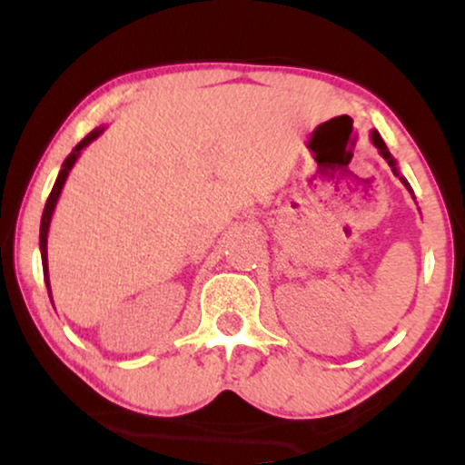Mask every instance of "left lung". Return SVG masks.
Instances as JSON below:
<instances>
[{
  "label": "left lung",
  "instance_id": "left-lung-1",
  "mask_svg": "<svg viewBox=\"0 0 465 465\" xmlns=\"http://www.w3.org/2000/svg\"><path fill=\"white\" fill-rule=\"evenodd\" d=\"M370 137H371V143H373V146H376V148H378V153H381V157H382V159H387V163H389V165H391L393 174H398V177H400V181H402V183H404V188H407V190L411 192V194H413V190H411L409 181H407V179H404V177H402V174H400V170H398V162H396V159H393V154H391V153H389L387 143H385V142H382L381 133H378V131H371V133H370Z\"/></svg>",
  "mask_w": 465,
  "mask_h": 465
}]
</instances>
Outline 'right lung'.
I'll return each mask as SVG.
<instances>
[{"label": "right lung", "instance_id": "right-lung-1", "mask_svg": "<svg viewBox=\"0 0 465 465\" xmlns=\"http://www.w3.org/2000/svg\"><path fill=\"white\" fill-rule=\"evenodd\" d=\"M106 126H95V129L89 133L87 137H84L83 142L76 143V148H74L72 153L67 154V159L63 162L61 165V173H58L56 177V183L54 188H52L50 196H47V203H45V210H44V216H41V233H39V249H41V262H44V277H45V286H47V295H50L52 300V291H50V273H47V232H50V223H52V216H54V210H56V203H58V196H61L63 192V185H65V181L69 177V170L74 168V163L78 162L80 153H83V148H87L89 143L94 140H98L100 135H103Z\"/></svg>", "mask_w": 465, "mask_h": 465}]
</instances>
